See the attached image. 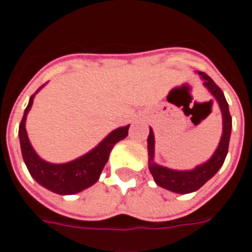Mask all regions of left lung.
I'll list each match as a JSON object with an SVG mask.
<instances>
[{"label": "left lung", "instance_id": "left-lung-1", "mask_svg": "<svg viewBox=\"0 0 252 252\" xmlns=\"http://www.w3.org/2000/svg\"><path fill=\"white\" fill-rule=\"evenodd\" d=\"M200 75L204 79V85L209 89L217 102L220 105V109L222 113V136L220 140V144L217 147L216 153L213 154L206 163L197 166L194 170L191 171H175V170H170L163 166L154 163V132L150 129V135H148V169L153 174L154 180L159 186H162L164 189L171 190L175 193H191L198 190L201 186L205 184L206 181H209L216 174L219 169L221 167L225 157L228 153V146H229V136H231V128H232V117L229 115V109H228V102L222 90L217 86L215 81L211 77H208L205 72H200Z\"/></svg>", "mask_w": 252, "mask_h": 252}]
</instances>
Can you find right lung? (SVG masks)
I'll use <instances>...</instances> for the list:
<instances>
[{"mask_svg": "<svg viewBox=\"0 0 252 252\" xmlns=\"http://www.w3.org/2000/svg\"><path fill=\"white\" fill-rule=\"evenodd\" d=\"M33 97L35 94L31 95L30 104L25 108L24 116L19 128L21 153H23V158L30 170L31 175L41 186L58 194H74L95 184L98 181L105 163L108 162L112 148L116 143L126 137L129 126L115 129L112 133H109V136L105 137L93 151L86 154L82 158L63 164L48 163L36 155L25 131V119L28 115V110L32 106Z\"/></svg>", "mask_w": 252, "mask_h": 252, "instance_id": "obj_1", "label": "right lung"}]
</instances>
